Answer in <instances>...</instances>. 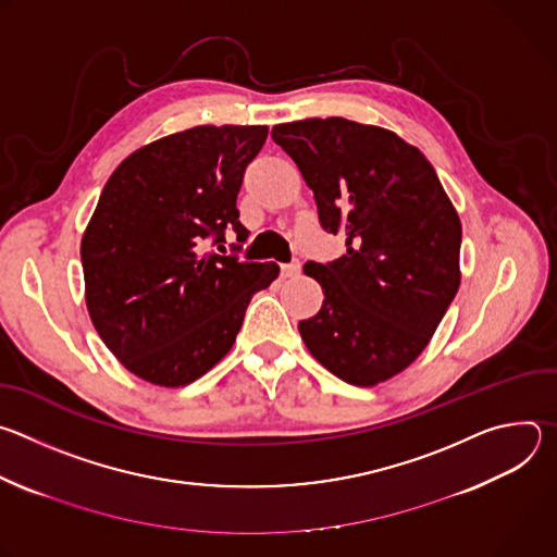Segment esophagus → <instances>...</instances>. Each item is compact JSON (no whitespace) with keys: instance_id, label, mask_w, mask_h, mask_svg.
Listing matches in <instances>:
<instances>
[{"instance_id":"34e87169","label":"esophagus","mask_w":557,"mask_h":557,"mask_svg":"<svg viewBox=\"0 0 557 557\" xmlns=\"http://www.w3.org/2000/svg\"><path fill=\"white\" fill-rule=\"evenodd\" d=\"M299 273V262L282 264V277H295Z\"/></svg>"}]
</instances>
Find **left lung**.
Returning <instances> with one entry per match:
<instances>
[{
    "mask_svg": "<svg viewBox=\"0 0 557 557\" xmlns=\"http://www.w3.org/2000/svg\"><path fill=\"white\" fill-rule=\"evenodd\" d=\"M271 136L312 189L322 226L346 235L339 260L304 267L324 304L299 335L342 381H387L425 350L460 286L458 213L421 149L389 129L331 116Z\"/></svg>",
    "mask_w": 557,
    "mask_h": 557,
    "instance_id": "obj_1",
    "label": "left lung"
}]
</instances>
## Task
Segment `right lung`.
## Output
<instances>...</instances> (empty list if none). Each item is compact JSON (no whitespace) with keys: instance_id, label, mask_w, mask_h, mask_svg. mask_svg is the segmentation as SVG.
<instances>
[{"instance_id":"right-lung-1","label":"right lung","mask_w":557,"mask_h":557,"mask_svg":"<svg viewBox=\"0 0 557 557\" xmlns=\"http://www.w3.org/2000/svg\"><path fill=\"white\" fill-rule=\"evenodd\" d=\"M267 125H198L158 138L114 170L82 240L90 320L136 376L181 387L209 372L240 333L275 262L224 256V228ZM214 237L222 257L205 252ZM240 249V245L233 247Z\"/></svg>"}]
</instances>
